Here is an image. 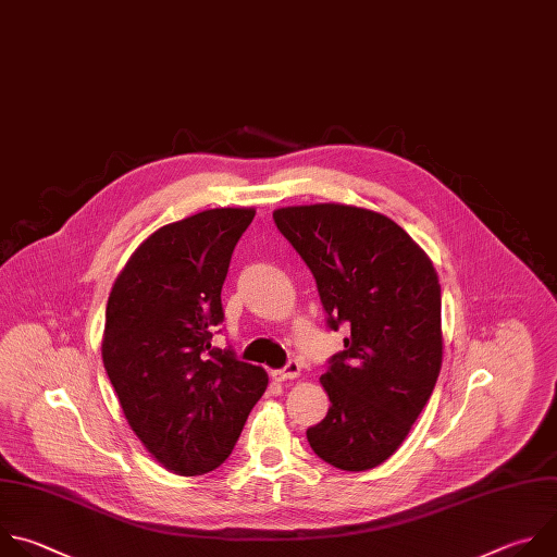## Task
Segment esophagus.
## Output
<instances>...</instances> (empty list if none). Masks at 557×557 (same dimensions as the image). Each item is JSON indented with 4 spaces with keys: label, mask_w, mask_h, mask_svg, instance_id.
I'll return each mask as SVG.
<instances>
[{
    "label": "esophagus",
    "mask_w": 557,
    "mask_h": 557,
    "mask_svg": "<svg viewBox=\"0 0 557 557\" xmlns=\"http://www.w3.org/2000/svg\"><path fill=\"white\" fill-rule=\"evenodd\" d=\"M300 375V364L296 362V360H289L283 369H276V371H272V377L276 380V382H285V380H294V377H298Z\"/></svg>",
    "instance_id": "34e87169"
}]
</instances>
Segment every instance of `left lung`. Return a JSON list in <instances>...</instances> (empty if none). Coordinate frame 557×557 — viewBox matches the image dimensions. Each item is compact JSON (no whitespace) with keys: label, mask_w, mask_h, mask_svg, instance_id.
<instances>
[{"label":"left lung","mask_w":557,"mask_h":557,"mask_svg":"<svg viewBox=\"0 0 557 557\" xmlns=\"http://www.w3.org/2000/svg\"><path fill=\"white\" fill-rule=\"evenodd\" d=\"M274 224L315 278L329 329L349 326L320 377L326 417L307 430L329 466L364 472L408 436L441 371V285L393 219L347 203L274 210Z\"/></svg>","instance_id":"left-lung-1"}]
</instances>
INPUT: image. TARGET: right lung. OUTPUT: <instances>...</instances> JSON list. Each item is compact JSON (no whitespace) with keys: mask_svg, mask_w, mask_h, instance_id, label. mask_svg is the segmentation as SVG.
Returning a JSON list of instances; mask_svg holds the SVG:
<instances>
[{"mask_svg":"<svg viewBox=\"0 0 557 557\" xmlns=\"http://www.w3.org/2000/svg\"><path fill=\"white\" fill-rule=\"evenodd\" d=\"M255 208H212L162 226L111 287L102 364L158 463L180 476L224 463L268 386L261 367L210 347L233 250Z\"/></svg>","mask_w":557,"mask_h":557,"instance_id":"obj_1","label":"right lung"}]
</instances>
